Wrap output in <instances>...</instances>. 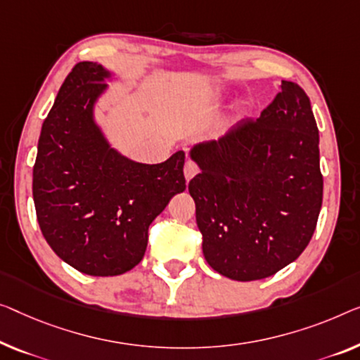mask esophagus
Returning <instances> with one entry per match:
<instances>
[{
  "mask_svg": "<svg viewBox=\"0 0 360 360\" xmlns=\"http://www.w3.org/2000/svg\"><path fill=\"white\" fill-rule=\"evenodd\" d=\"M198 173V168L194 162H191V160H187L186 165H184V176H186V181H191L194 176Z\"/></svg>",
  "mask_w": 360,
  "mask_h": 360,
  "instance_id": "1",
  "label": "esophagus"
}]
</instances>
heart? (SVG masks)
Masks as SVG:
<instances>
[{
  "instance_id": "obj_1",
  "label": "heart",
  "mask_w": 360,
  "mask_h": 360,
  "mask_svg": "<svg viewBox=\"0 0 360 360\" xmlns=\"http://www.w3.org/2000/svg\"><path fill=\"white\" fill-rule=\"evenodd\" d=\"M212 100H214V95H208L205 98H202V103H210Z\"/></svg>"
}]
</instances>
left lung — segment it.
Returning a JSON list of instances; mask_svg holds the SVG:
<instances>
[{
	"mask_svg": "<svg viewBox=\"0 0 360 360\" xmlns=\"http://www.w3.org/2000/svg\"><path fill=\"white\" fill-rule=\"evenodd\" d=\"M189 155L200 168L189 194L214 271L264 280L302 254L317 226L323 178L317 122L296 82L281 80L259 120L197 143Z\"/></svg>",
	"mask_w": 360,
	"mask_h": 360,
	"instance_id": "1",
	"label": "left lung"
}]
</instances>
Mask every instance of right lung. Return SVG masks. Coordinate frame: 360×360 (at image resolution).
Returning <instances> with one entry per match:
<instances>
[{"label": "right lung", "mask_w": 360, "mask_h": 360, "mask_svg": "<svg viewBox=\"0 0 360 360\" xmlns=\"http://www.w3.org/2000/svg\"><path fill=\"white\" fill-rule=\"evenodd\" d=\"M112 74L77 63L43 121L34 166V202L53 252L92 276L122 275L143 259L148 226L186 189L182 150L147 165L111 147L95 105Z\"/></svg>", "instance_id": "add662e5"}]
</instances>
